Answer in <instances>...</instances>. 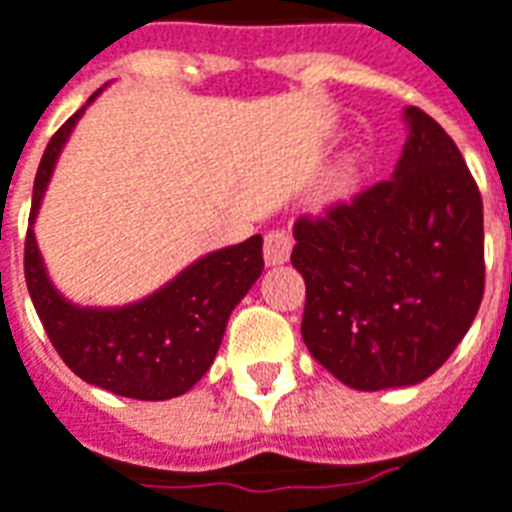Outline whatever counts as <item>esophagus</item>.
Returning <instances> with one entry per match:
<instances>
[{"instance_id": "obj_1", "label": "esophagus", "mask_w": 512, "mask_h": 512, "mask_svg": "<svg viewBox=\"0 0 512 512\" xmlns=\"http://www.w3.org/2000/svg\"><path fill=\"white\" fill-rule=\"evenodd\" d=\"M291 248H294L291 234L283 232V229H272V232L264 237V261H267L270 267H280V264H286L288 256H291Z\"/></svg>"}]
</instances>
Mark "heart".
<instances>
[{
	"mask_svg": "<svg viewBox=\"0 0 512 512\" xmlns=\"http://www.w3.org/2000/svg\"><path fill=\"white\" fill-rule=\"evenodd\" d=\"M356 178H359V151L343 153V159L337 161V167L332 169V178H329V197H345L356 186Z\"/></svg>",
	"mask_w": 512,
	"mask_h": 512,
	"instance_id": "heart-1",
	"label": "heart"
}]
</instances>
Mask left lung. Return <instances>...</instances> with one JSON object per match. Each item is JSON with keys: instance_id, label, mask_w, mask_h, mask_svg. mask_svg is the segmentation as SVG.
<instances>
[{"instance_id": "8db88e82", "label": "left lung", "mask_w": 512, "mask_h": 512, "mask_svg": "<svg viewBox=\"0 0 512 512\" xmlns=\"http://www.w3.org/2000/svg\"><path fill=\"white\" fill-rule=\"evenodd\" d=\"M394 175L299 218L291 264L305 278L302 340L359 391L407 388L440 370L483 299V202L456 142L405 107Z\"/></svg>"}]
</instances>
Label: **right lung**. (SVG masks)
Segmentation results:
<instances>
[{
	"instance_id": "obj_1",
	"label": "right lung",
	"mask_w": 512,
	"mask_h": 512,
	"mask_svg": "<svg viewBox=\"0 0 512 512\" xmlns=\"http://www.w3.org/2000/svg\"><path fill=\"white\" fill-rule=\"evenodd\" d=\"M99 94L102 88L88 96L42 153L23 251L26 288L53 348L78 378L118 397L159 402L186 394L210 370L229 315L264 270L261 234L205 253L153 294L129 305L83 307L69 302L48 278L34 221L69 134Z\"/></svg>"
}]
</instances>
